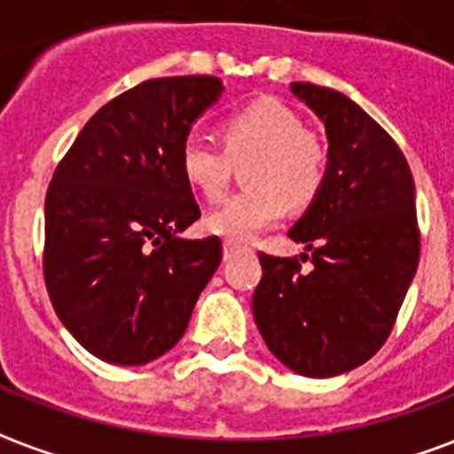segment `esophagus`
<instances>
[{
	"instance_id": "obj_1",
	"label": "esophagus",
	"mask_w": 454,
	"mask_h": 454,
	"mask_svg": "<svg viewBox=\"0 0 454 454\" xmlns=\"http://www.w3.org/2000/svg\"><path fill=\"white\" fill-rule=\"evenodd\" d=\"M247 245H242V242H233V240H226L223 242V259L226 262H231L233 256L242 254V252H247Z\"/></svg>"
}]
</instances>
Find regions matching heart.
Segmentation results:
<instances>
[{
    "label": "heart",
    "mask_w": 454,
    "mask_h": 454,
    "mask_svg": "<svg viewBox=\"0 0 454 454\" xmlns=\"http://www.w3.org/2000/svg\"><path fill=\"white\" fill-rule=\"evenodd\" d=\"M223 145L188 137L181 148V171L205 198L219 200L228 188L233 160H247L249 188L235 192L205 216L212 235L233 242L252 240L283 219L287 205H306L325 178V151L299 115L276 98H256L221 124Z\"/></svg>",
    "instance_id": "1"
}]
</instances>
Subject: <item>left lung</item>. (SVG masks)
Returning a JSON list of instances; mask_svg holds the SVG:
<instances>
[{
    "label": "left lung",
    "mask_w": 454,
    "mask_h": 454,
    "mask_svg": "<svg viewBox=\"0 0 454 454\" xmlns=\"http://www.w3.org/2000/svg\"><path fill=\"white\" fill-rule=\"evenodd\" d=\"M290 91L327 137L323 185L287 233L313 269L259 254L252 310L285 367L325 380L372 358L394 327L419 263L415 181L394 138L348 96L309 82Z\"/></svg>",
    "instance_id": "left-lung-1"
}]
</instances>
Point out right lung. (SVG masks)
<instances>
[{
    "instance_id": "add662e5",
    "label": "right lung",
    "mask_w": 454,
    "mask_h": 454,
    "mask_svg": "<svg viewBox=\"0 0 454 454\" xmlns=\"http://www.w3.org/2000/svg\"><path fill=\"white\" fill-rule=\"evenodd\" d=\"M219 77H160L96 113L46 192L44 280L56 316L96 358L145 365L176 346L221 240L181 238L200 207L181 171Z\"/></svg>"
}]
</instances>
